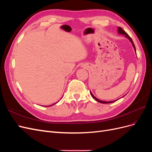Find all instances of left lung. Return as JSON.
Wrapping results in <instances>:
<instances>
[{"label":"left lung","mask_w":152,"mask_h":152,"mask_svg":"<svg viewBox=\"0 0 152 152\" xmlns=\"http://www.w3.org/2000/svg\"><path fill=\"white\" fill-rule=\"evenodd\" d=\"M118 33L119 34L124 35H125V37H126V38H127L129 40H130V42L132 43V46H133V48H134V50H135V52H136V48H135V45H134V43H133V41H132V40L131 39V38L129 36V35L126 33V32L125 31H124L122 28H121V27H118ZM90 93H91V96H92V97H93L95 100L97 101V102H99V103H111L115 102V101L118 100V99H117V100H115V101H112V102H104V101H102V100H99V99H98V98H96L95 97V96L93 94V93H91V91H90Z\"/></svg>","instance_id":"8db88e82"}]
</instances>
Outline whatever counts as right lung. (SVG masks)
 I'll use <instances>...</instances> for the list:
<instances>
[{"label":"right lung","mask_w":152,"mask_h":152,"mask_svg":"<svg viewBox=\"0 0 152 152\" xmlns=\"http://www.w3.org/2000/svg\"><path fill=\"white\" fill-rule=\"evenodd\" d=\"M56 103H54V104H51V105H50V106H52V105H53V104H56ZM48 107H49V106H48Z\"/></svg>","instance_id":"obj_1"}]
</instances>
